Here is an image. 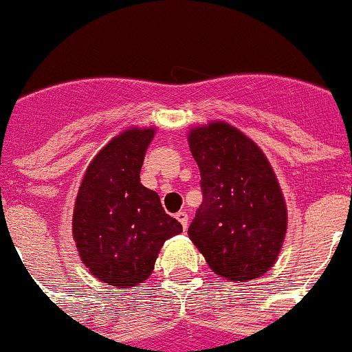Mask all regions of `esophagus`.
<instances>
[{"instance_id": "esophagus-1", "label": "esophagus", "mask_w": 352, "mask_h": 352, "mask_svg": "<svg viewBox=\"0 0 352 352\" xmlns=\"http://www.w3.org/2000/svg\"><path fill=\"white\" fill-rule=\"evenodd\" d=\"M176 219H178L179 223H182L183 230L188 228V212H185V210H179V212L176 214Z\"/></svg>"}]
</instances>
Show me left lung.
I'll return each mask as SVG.
<instances>
[{"label":"left lung","mask_w":352,"mask_h":352,"mask_svg":"<svg viewBox=\"0 0 352 352\" xmlns=\"http://www.w3.org/2000/svg\"><path fill=\"white\" fill-rule=\"evenodd\" d=\"M188 143L202 190L190 239L216 274L257 278L274 264L287 232L285 200L270 162L226 122L192 129Z\"/></svg>","instance_id":"left-lung-1"}]
</instances>
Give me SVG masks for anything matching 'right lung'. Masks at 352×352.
I'll return each mask as SVG.
<instances>
[{
	"instance_id": "obj_1",
	"label": "right lung",
	"mask_w": 352,
	"mask_h": 352,
	"mask_svg": "<svg viewBox=\"0 0 352 352\" xmlns=\"http://www.w3.org/2000/svg\"><path fill=\"white\" fill-rule=\"evenodd\" d=\"M153 128L116 136L88 166L79 186L72 233L91 274L117 289L150 276L160 247L183 232L159 195L140 183Z\"/></svg>"
}]
</instances>
